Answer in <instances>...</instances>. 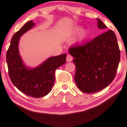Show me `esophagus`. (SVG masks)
Returning a JSON list of instances; mask_svg holds the SVG:
<instances>
[{
    "instance_id": "obj_1",
    "label": "esophagus",
    "mask_w": 127,
    "mask_h": 127,
    "mask_svg": "<svg viewBox=\"0 0 127 127\" xmlns=\"http://www.w3.org/2000/svg\"><path fill=\"white\" fill-rule=\"evenodd\" d=\"M72 60H73L72 56L70 54L67 55V56H66V62H71V61H72Z\"/></svg>"
}]
</instances>
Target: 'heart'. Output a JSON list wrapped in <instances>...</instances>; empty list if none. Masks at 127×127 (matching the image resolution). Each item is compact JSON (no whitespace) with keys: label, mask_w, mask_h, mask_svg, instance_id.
Wrapping results in <instances>:
<instances>
[{"label":"heart","mask_w":127,"mask_h":127,"mask_svg":"<svg viewBox=\"0 0 127 127\" xmlns=\"http://www.w3.org/2000/svg\"><path fill=\"white\" fill-rule=\"evenodd\" d=\"M75 30H76V31L78 32V31H79L81 30V27H79V26H78V27H76ZM89 33L88 31H83V32H82L80 40H79L81 43H84L85 41L87 40V38H88V37H89Z\"/></svg>","instance_id":"obj_1"}]
</instances>
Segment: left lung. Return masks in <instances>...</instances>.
Returning a JSON list of instances; mask_svg holds the SVG:
<instances>
[{"instance_id": "obj_1", "label": "left lung", "mask_w": 127, "mask_h": 127, "mask_svg": "<svg viewBox=\"0 0 127 127\" xmlns=\"http://www.w3.org/2000/svg\"><path fill=\"white\" fill-rule=\"evenodd\" d=\"M98 27L106 29L96 19ZM70 54L76 66L74 81L82 92L92 94L104 89L114 80L121 59L117 38L112 30L83 45L70 47Z\"/></svg>"}]
</instances>
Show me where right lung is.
Returning a JSON list of instances; mask_svg holds the SVG:
<instances>
[{
  "instance_id": "1",
  "label": "right lung",
  "mask_w": 127,
  "mask_h": 127,
  "mask_svg": "<svg viewBox=\"0 0 127 127\" xmlns=\"http://www.w3.org/2000/svg\"><path fill=\"white\" fill-rule=\"evenodd\" d=\"M35 26L29 21L14 34L6 53L8 74L18 90L29 96L40 98L51 92L55 81V71L66 62V54L48 58L39 66L29 68L23 63L19 53L20 37Z\"/></svg>"
}]
</instances>
